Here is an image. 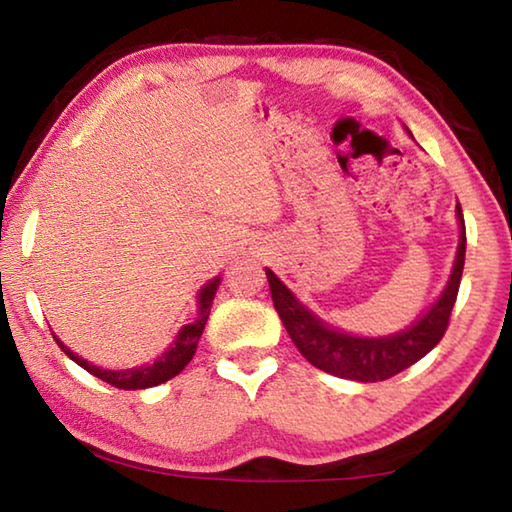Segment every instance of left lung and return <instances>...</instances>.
<instances>
[{"label":"left lung","mask_w":512,"mask_h":512,"mask_svg":"<svg viewBox=\"0 0 512 512\" xmlns=\"http://www.w3.org/2000/svg\"><path fill=\"white\" fill-rule=\"evenodd\" d=\"M458 246L452 273L436 302L400 332L384 336L350 334L320 318L293 293L271 268H266L275 311L302 357L318 370L352 381H384L413 366L443 339L452 314L465 264V221L456 203Z\"/></svg>","instance_id":"1"}]
</instances>
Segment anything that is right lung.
Masks as SVG:
<instances>
[{"mask_svg":"<svg viewBox=\"0 0 512 512\" xmlns=\"http://www.w3.org/2000/svg\"><path fill=\"white\" fill-rule=\"evenodd\" d=\"M221 277L216 275L210 282H205L201 291L196 296V318L192 323H187L178 329L176 339L171 341V345L162 354H158L153 361L142 363V366L135 368H119V370H110V368H101L94 366L88 359L79 357V354L72 352L67 345L58 339L54 334V339L58 343V348L63 350L69 359L74 363H79L83 370H88L90 375L99 377L106 384L121 388V391H140V388H151V386H160L164 381H169L171 377H176L178 372H183L189 361L194 359L196 354V345L201 341V334L205 329L207 318H210V309L216 296V289H219Z\"/></svg>","mask_w":512,"mask_h":512,"instance_id":"add662e5","label":"right lung"}]
</instances>
